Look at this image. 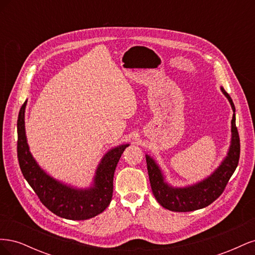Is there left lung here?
<instances>
[{
	"label": "left lung",
	"mask_w": 255,
	"mask_h": 255,
	"mask_svg": "<svg viewBox=\"0 0 255 255\" xmlns=\"http://www.w3.org/2000/svg\"><path fill=\"white\" fill-rule=\"evenodd\" d=\"M229 102L235 113V106L228 92L221 87ZM231 145L228 155L222 160L221 165L216 169L212 175L205 180L187 187H172L165 182L160 168L152 157L145 155L146 168H148L149 179L154 197L157 202L167 210L172 212H191L206 207L213 203L225 190L229 180L234 173L238 165L239 154H241V142L235 123V114L231 122Z\"/></svg>",
	"instance_id": "1"
}]
</instances>
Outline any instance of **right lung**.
<instances>
[{
  "label": "right lung",
  "mask_w": 255,
  "mask_h": 255,
  "mask_svg": "<svg viewBox=\"0 0 255 255\" xmlns=\"http://www.w3.org/2000/svg\"><path fill=\"white\" fill-rule=\"evenodd\" d=\"M26 103L27 101L21 106L17 122L18 160L24 179L41 203L59 217L86 220L101 214L111 203L114 173L123 151L128 144L116 146L105 154L97 168L94 185L90 188L76 189L68 186L45 173L29 152L24 127Z\"/></svg>",
  "instance_id": "1"
}]
</instances>
